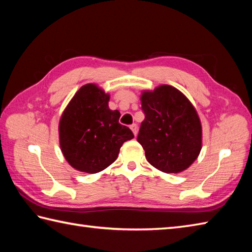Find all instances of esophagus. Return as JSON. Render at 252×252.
<instances>
[{
    "mask_svg": "<svg viewBox=\"0 0 252 252\" xmlns=\"http://www.w3.org/2000/svg\"><path fill=\"white\" fill-rule=\"evenodd\" d=\"M130 129L132 130L133 134H134V135L136 136V134H137V126L135 125V123H133V125H131V126H130Z\"/></svg>",
    "mask_w": 252,
    "mask_h": 252,
    "instance_id": "1",
    "label": "esophagus"
}]
</instances>
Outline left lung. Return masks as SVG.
Segmentation results:
<instances>
[{
	"mask_svg": "<svg viewBox=\"0 0 252 252\" xmlns=\"http://www.w3.org/2000/svg\"><path fill=\"white\" fill-rule=\"evenodd\" d=\"M145 119L137 142L147 161L165 173H179L197 159L201 151V123L197 111L178 89L160 85L141 96Z\"/></svg>",
	"mask_w": 252,
	"mask_h": 252,
	"instance_id": "1",
	"label": "left lung"
}]
</instances>
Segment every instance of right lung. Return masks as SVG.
I'll use <instances>...</instances> for the list:
<instances>
[{
  "label": "right lung",
  "mask_w": 252,
  "mask_h": 252,
  "mask_svg": "<svg viewBox=\"0 0 252 252\" xmlns=\"http://www.w3.org/2000/svg\"><path fill=\"white\" fill-rule=\"evenodd\" d=\"M109 95L96 84H85L73 96L60 121V144L72 168L97 173L118 158L132 131L119 123L120 112L110 110Z\"/></svg>",
  "instance_id": "add662e5"
}]
</instances>
